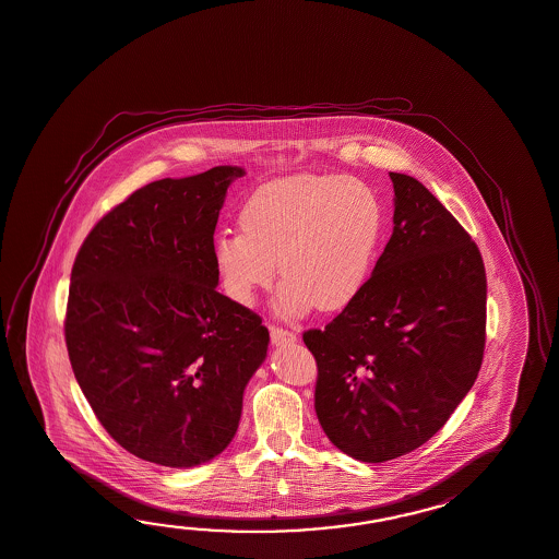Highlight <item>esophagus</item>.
Here are the masks:
<instances>
[{"instance_id":"34e87169","label":"esophagus","mask_w":559,"mask_h":559,"mask_svg":"<svg viewBox=\"0 0 559 559\" xmlns=\"http://www.w3.org/2000/svg\"><path fill=\"white\" fill-rule=\"evenodd\" d=\"M270 334H272L273 346H286V344H294L298 340L294 332H289L286 328H280V325H272Z\"/></svg>"}]
</instances>
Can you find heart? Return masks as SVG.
<instances>
[{"instance_id":"obj_1","label":"heart","mask_w":559,"mask_h":559,"mask_svg":"<svg viewBox=\"0 0 559 559\" xmlns=\"http://www.w3.org/2000/svg\"><path fill=\"white\" fill-rule=\"evenodd\" d=\"M241 234L215 241V265L229 298L249 306L272 287L275 261L286 316L340 312L360 296L377 261L384 207L368 182L289 175L263 182L239 209Z\"/></svg>"}]
</instances>
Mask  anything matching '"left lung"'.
Masks as SVG:
<instances>
[{
  "label": "left lung",
  "instance_id": "8db88e82",
  "mask_svg": "<svg viewBox=\"0 0 559 559\" xmlns=\"http://www.w3.org/2000/svg\"><path fill=\"white\" fill-rule=\"evenodd\" d=\"M394 229L360 296L304 332L316 415L342 453L384 463L429 441L467 396L485 350L479 247L423 182L390 173Z\"/></svg>",
  "mask_w": 559,
  "mask_h": 559
}]
</instances>
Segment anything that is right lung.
Instances as JSON below:
<instances>
[{
  "instance_id": "obj_1",
  "label": "right lung",
  "mask_w": 559,
  "mask_h": 559,
  "mask_svg": "<svg viewBox=\"0 0 559 559\" xmlns=\"http://www.w3.org/2000/svg\"><path fill=\"white\" fill-rule=\"evenodd\" d=\"M243 175L225 165L144 185L94 225L72 267L74 377L106 432L163 467L222 453L267 356L260 316L215 289L213 234Z\"/></svg>"
}]
</instances>
